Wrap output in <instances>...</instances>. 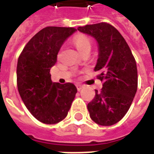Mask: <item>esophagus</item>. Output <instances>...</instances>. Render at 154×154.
<instances>
[{
	"instance_id": "1",
	"label": "esophagus",
	"mask_w": 154,
	"mask_h": 154,
	"mask_svg": "<svg viewBox=\"0 0 154 154\" xmlns=\"http://www.w3.org/2000/svg\"><path fill=\"white\" fill-rule=\"evenodd\" d=\"M76 86H77V91H81V90H82V89L84 87V86H83V85H81V84H77V85H76Z\"/></svg>"
}]
</instances>
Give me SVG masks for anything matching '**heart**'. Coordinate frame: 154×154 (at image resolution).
I'll list each match as a JSON object with an SVG mask.
<instances>
[{"mask_svg": "<svg viewBox=\"0 0 154 154\" xmlns=\"http://www.w3.org/2000/svg\"><path fill=\"white\" fill-rule=\"evenodd\" d=\"M72 44L81 54L86 52L90 53L91 49V39L86 35H77L74 36L72 38Z\"/></svg>", "mask_w": 154, "mask_h": 154, "instance_id": "obj_1", "label": "heart"}]
</instances>
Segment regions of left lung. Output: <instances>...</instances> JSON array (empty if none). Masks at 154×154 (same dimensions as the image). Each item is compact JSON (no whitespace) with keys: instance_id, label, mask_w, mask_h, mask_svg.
<instances>
[{"instance_id":"obj_1","label":"left lung","mask_w":154,"mask_h":154,"mask_svg":"<svg viewBox=\"0 0 154 154\" xmlns=\"http://www.w3.org/2000/svg\"><path fill=\"white\" fill-rule=\"evenodd\" d=\"M98 43L94 70L103 81L101 91L87 105L90 117L100 126H112L126 115L137 91L136 63L129 45L116 28L106 23L78 27Z\"/></svg>"}]
</instances>
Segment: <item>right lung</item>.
Instances as JSON below:
<instances>
[{"label":"right lung","instance_id":"obj_1","mask_svg":"<svg viewBox=\"0 0 154 154\" xmlns=\"http://www.w3.org/2000/svg\"><path fill=\"white\" fill-rule=\"evenodd\" d=\"M74 28L46 27L28 42L17 63V86L28 111L40 122L56 124L67 117L77 87L72 83L52 82L51 68Z\"/></svg>","mask_w":154,"mask_h":154}]
</instances>
